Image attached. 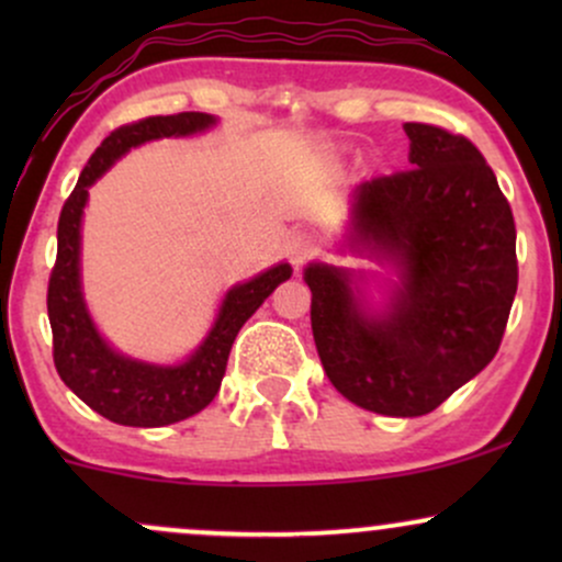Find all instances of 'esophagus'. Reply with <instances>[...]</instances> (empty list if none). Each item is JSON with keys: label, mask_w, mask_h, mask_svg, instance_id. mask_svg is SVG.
Segmentation results:
<instances>
[{"label": "esophagus", "mask_w": 562, "mask_h": 562, "mask_svg": "<svg viewBox=\"0 0 562 562\" xmlns=\"http://www.w3.org/2000/svg\"><path fill=\"white\" fill-rule=\"evenodd\" d=\"M314 248H317V245H314L312 237H308V235H295V237H290V240H288L285 254H288V259L295 263V267H301V263L314 254Z\"/></svg>", "instance_id": "34e87169"}]
</instances>
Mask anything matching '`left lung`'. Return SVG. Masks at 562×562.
<instances>
[{
    "label": "left lung",
    "mask_w": 562,
    "mask_h": 562,
    "mask_svg": "<svg viewBox=\"0 0 562 562\" xmlns=\"http://www.w3.org/2000/svg\"><path fill=\"white\" fill-rule=\"evenodd\" d=\"M409 169L357 192L351 245L383 250L404 285L383 317H364L348 272L312 263V333L348 402L420 417L494 359L518 290L515 222L492 166L462 134L404 124Z\"/></svg>",
    "instance_id": "8db88e82"
}]
</instances>
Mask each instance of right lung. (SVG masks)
Here are the masks:
<instances>
[{
  "mask_svg": "<svg viewBox=\"0 0 562 562\" xmlns=\"http://www.w3.org/2000/svg\"><path fill=\"white\" fill-rule=\"evenodd\" d=\"M214 124L209 113H173L147 115L134 124L119 126L102 139L83 166L79 182L70 192L57 222V259L49 274L47 314L53 327V359L57 375L83 404L111 423L134 425V428H158L171 425L205 409L222 385L227 370L229 348L245 319L261 306L269 293L285 282L293 269L277 263L250 282L232 288L222 303L214 330L203 346L177 367H156L115 353L94 330L81 299L79 282V227L87 203L89 184L113 166L128 147L147 139L184 137L203 132Z\"/></svg>",
  "mask_w": 562,
  "mask_h": 562,
  "instance_id": "obj_1",
  "label": "right lung"
}]
</instances>
